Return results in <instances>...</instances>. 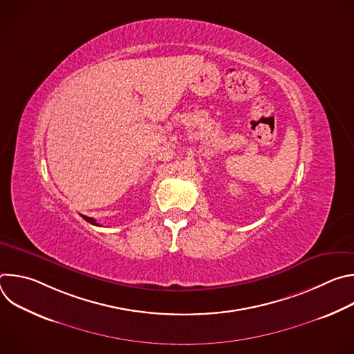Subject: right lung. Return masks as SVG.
<instances>
[{"mask_svg": "<svg viewBox=\"0 0 354 354\" xmlns=\"http://www.w3.org/2000/svg\"><path fill=\"white\" fill-rule=\"evenodd\" d=\"M82 218L85 220V221H88V223H91V224H93V225H99L92 217H86V216H82Z\"/></svg>", "mask_w": 354, "mask_h": 354, "instance_id": "1", "label": "right lung"}]
</instances>
